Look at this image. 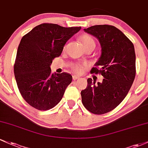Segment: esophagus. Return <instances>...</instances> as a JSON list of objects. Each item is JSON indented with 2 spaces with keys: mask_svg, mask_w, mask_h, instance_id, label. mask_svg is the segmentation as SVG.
Listing matches in <instances>:
<instances>
[{
  "mask_svg": "<svg viewBox=\"0 0 148 148\" xmlns=\"http://www.w3.org/2000/svg\"><path fill=\"white\" fill-rule=\"evenodd\" d=\"M72 78H73V79H74V80H77V79H79V76L73 75Z\"/></svg>",
  "mask_w": 148,
  "mask_h": 148,
  "instance_id": "34e87169",
  "label": "esophagus"
}]
</instances>
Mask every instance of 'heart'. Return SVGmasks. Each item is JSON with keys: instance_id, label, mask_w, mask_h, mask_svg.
I'll list each match as a JSON object with an SVG mask.
<instances>
[{"instance_id": "b5f03b06", "label": "heart", "mask_w": 148, "mask_h": 148, "mask_svg": "<svg viewBox=\"0 0 148 148\" xmlns=\"http://www.w3.org/2000/svg\"><path fill=\"white\" fill-rule=\"evenodd\" d=\"M80 40L82 42L83 45H84V48L87 49V48H90V47L95 46V40L88 34H84L80 36ZM71 69L77 74H82V73L85 70L86 65L85 64H75L71 66Z\"/></svg>"}]
</instances>
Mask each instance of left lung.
Returning a JSON list of instances; mask_svg holds the SVG:
<instances>
[{"mask_svg":"<svg viewBox=\"0 0 148 148\" xmlns=\"http://www.w3.org/2000/svg\"><path fill=\"white\" fill-rule=\"evenodd\" d=\"M100 41L101 56L90 72L100 74L103 82L88 79L82 90V103L89 112L103 114L119 105L129 92L136 77V54L132 42L112 25H95L84 29Z\"/></svg>","mask_w":148,"mask_h":148,"instance_id":"left-lung-1","label":"left lung"}]
</instances>
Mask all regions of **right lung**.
Returning <instances> with one entry per match:
<instances>
[{
	"mask_svg": "<svg viewBox=\"0 0 148 148\" xmlns=\"http://www.w3.org/2000/svg\"><path fill=\"white\" fill-rule=\"evenodd\" d=\"M81 29L43 23L22 37L14 74L19 92L29 105L45 111L62 100L72 77L66 72L51 74L50 65L60 56L66 42Z\"/></svg>",
	"mask_w": 148,
	"mask_h": 148,
	"instance_id": "1",
	"label": "right lung"
}]
</instances>
